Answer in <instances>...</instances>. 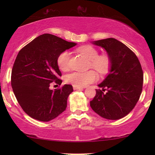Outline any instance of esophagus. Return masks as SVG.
<instances>
[{
	"label": "esophagus",
	"mask_w": 155,
	"mask_h": 155,
	"mask_svg": "<svg viewBox=\"0 0 155 155\" xmlns=\"http://www.w3.org/2000/svg\"><path fill=\"white\" fill-rule=\"evenodd\" d=\"M73 89L75 90H82L83 87H78V86H75L73 85Z\"/></svg>",
	"instance_id": "obj_1"
}]
</instances>
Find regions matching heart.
I'll return each instance as SVG.
<instances>
[{
	"label": "heart",
	"mask_w": 155,
	"mask_h": 155,
	"mask_svg": "<svg viewBox=\"0 0 155 155\" xmlns=\"http://www.w3.org/2000/svg\"><path fill=\"white\" fill-rule=\"evenodd\" d=\"M78 53L90 61V66L96 70L99 73L105 75L109 71L111 66V59L107 54L99 55L97 48L90 45L82 46L78 48ZM71 54L68 51H63L57 58V64L63 71H66L70 68ZM98 80V75L93 71L81 73L73 72L67 75L65 81L75 86L84 87Z\"/></svg>",
	"instance_id": "1"
}]
</instances>
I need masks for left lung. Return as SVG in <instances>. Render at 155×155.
I'll return each instance as SVG.
<instances>
[{"label":"left lung","mask_w":155,"mask_h":155,"mask_svg":"<svg viewBox=\"0 0 155 155\" xmlns=\"http://www.w3.org/2000/svg\"><path fill=\"white\" fill-rule=\"evenodd\" d=\"M101 46L111 59V66L105 79L98 84L90 101L95 113L104 118L118 120L130 113L136 105L143 90V72L134 53L114 38L92 41ZM107 90V93L103 91Z\"/></svg>","instance_id":"obj_1"}]
</instances>
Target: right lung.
Returning a JSON list of instances; mask_svg holds the SVG:
<instances>
[{
	"label": "right lung",
	"mask_w": 155,
	"mask_h": 155,
	"mask_svg": "<svg viewBox=\"0 0 155 155\" xmlns=\"http://www.w3.org/2000/svg\"><path fill=\"white\" fill-rule=\"evenodd\" d=\"M76 44L44 34L19 51L12 67L11 85L19 104L30 117L47 122L66 109L73 86L64 84L54 91L49 87L53 82L59 85L62 82L58 79V55Z\"/></svg>",
	"instance_id": "add662e5"
}]
</instances>
